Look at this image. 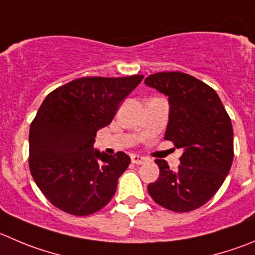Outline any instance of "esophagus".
I'll list each match as a JSON object with an SVG mask.
<instances>
[{
	"label": "esophagus",
	"mask_w": 255,
	"mask_h": 255,
	"mask_svg": "<svg viewBox=\"0 0 255 255\" xmlns=\"http://www.w3.org/2000/svg\"><path fill=\"white\" fill-rule=\"evenodd\" d=\"M145 160H146V159H145V157H142V156H140V155H135V154L131 155V161L134 162V164H136V165H140V164H142Z\"/></svg>",
	"instance_id": "esophagus-1"
}]
</instances>
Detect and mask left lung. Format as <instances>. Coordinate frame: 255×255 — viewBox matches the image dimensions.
I'll use <instances>...</instances> for the list:
<instances>
[{"label":"left lung","mask_w":255,"mask_h":255,"mask_svg":"<svg viewBox=\"0 0 255 255\" xmlns=\"http://www.w3.org/2000/svg\"><path fill=\"white\" fill-rule=\"evenodd\" d=\"M145 85L169 98L165 139L183 149L180 165L170 170L156 159L160 175L147 191L160 207L176 213L208 203L224 183L234 157L233 126L214 90L184 72H157Z\"/></svg>","instance_id":"obj_1"}]
</instances>
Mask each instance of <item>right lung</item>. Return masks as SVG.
<instances>
[{
    "label": "right lung",
    "instance_id": "right-lung-1",
    "mask_svg": "<svg viewBox=\"0 0 255 255\" xmlns=\"http://www.w3.org/2000/svg\"><path fill=\"white\" fill-rule=\"evenodd\" d=\"M142 77H81L46 96L30 126L28 165L51 204L85 217L110 202L130 157L94 149L96 132Z\"/></svg>",
    "mask_w": 255,
    "mask_h": 255
}]
</instances>
